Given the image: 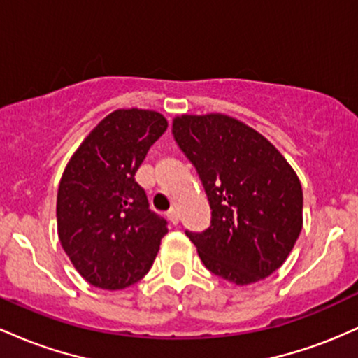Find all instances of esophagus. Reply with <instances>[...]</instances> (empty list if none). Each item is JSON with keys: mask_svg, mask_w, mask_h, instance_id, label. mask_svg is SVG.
Returning a JSON list of instances; mask_svg holds the SVG:
<instances>
[{"mask_svg": "<svg viewBox=\"0 0 358 358\" xmlns=\"http://www.w3.org/2000/svg\"><path fill=\"white\" fill-rule=\"evenodd\" d=\"M166 215H168V220H170L171 224H173V225L178 224V220H180V215H178V212H176V208H171V210L168 212Z\"/></svg>", "mask_w": 358, "mask_h": 358, "instance_id": "esophagus-1", "label": "esophagus"}]
</instances>
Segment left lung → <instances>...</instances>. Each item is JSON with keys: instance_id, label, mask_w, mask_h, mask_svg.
Segmentation results:
<instances>
[{"instance_id": "1", "label": "left lung", "mask_w": 358, "mask_h": 358, "mask_svg": "<svg viewBox=\"0 0 358 358\" xmlns=\"http://www.w3.org/2000/svg\"><path fill=\"white\" fill-rule=\"evenodd\" d=\"M171 133L212 208L210 227L185 232L205 268L237 286L281 268L303 227L301 183L285 156L225 114H183Z\"/></svg>"}]
</instances>
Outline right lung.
<instances>
[{
  "instance_id": "obj_1",
  "label": "right lung",
  "mask_w": 358,
  "mask_h": 358,
  "mask_svg": "<svg viewBox=\"0 0 358 358\" xmlns=\"http://www.w3.org/2000/svg\"><path fill=\"white\" fill-rule=\"evenodd\" d=\"M166 127L156 110L117 109L65 166L57 193L59 239L92 286L124 289L153 266L168 224L150 210L134 175Z\"/></svg>"
}]
</instances>
